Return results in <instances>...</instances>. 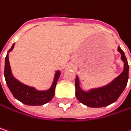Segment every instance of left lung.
<instances>
[{"label": "left lung", "mask_w": 131, "mask_h": 131, "mask_svg": "<svg viewBox=\"0 0 131 131\" xmlns=\"http://www.w3.org/2000/svg\"><path fill=\"white\" fill-rule=\"evenodd\" d=\"M118 51L121 54V60L124 61V70L109 84L96 89H92L90 91L85 92L81 90L78 77H76L75 87L76 96L77 99L83 105L91 108H101L109 105L116 102L119 96L124 90L127 80L129 65L124 51L120 47Z\"/></svg>", "instance_id": "8db88e82"}]
</instances>
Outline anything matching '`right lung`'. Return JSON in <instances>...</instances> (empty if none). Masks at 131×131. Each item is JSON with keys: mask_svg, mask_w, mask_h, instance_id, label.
I'll return each instance as SVG.
<instances>
[{"mask_svg": "<svg viewBox=\"0 0 131 131\" xmlns=\"http://www.w3.org/2000/svg\"><path fill=\"white\" fill-rule=\"evenodd\" d=\"M14 47V44L8 52L11 51ZM61 75L60 71H57L51 88L45 91H38L35 88L26 86L13 77L9 62L8 53L5 58L4 77L9 90L12 92L15 99L20 101L22 103L27 105H41L50 102L54 95L55 86L58 80Z\"/></svg>", "mask_w": 131, "mask_h": 131, "instance_id": "1", "label": "right lung"}]
</instances>
